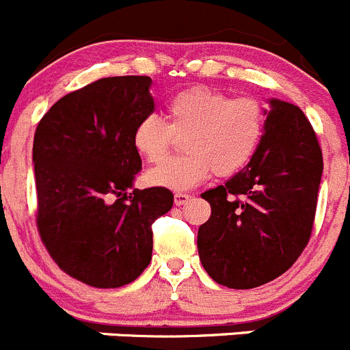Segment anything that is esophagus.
<instances>
[{
    "instance_id": "1",
    "label": "esophagus",
    "mask_w": 350,
    "mask_h": 350,
    "mask_svg": "<svg viewBox=\"0 0 350 350\" xmlns=\"http://www.w3.org/2000/svg\"><path fill=\"white\" fill-rule=\"evenodd\" d=\"M173 199H175V204H177V206H185L189 201H191L192 196L184 194V192H175Z\"/></svg>"
}]
</instances>
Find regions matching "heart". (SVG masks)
Returning a JSON list of instances; mask_svg holds the SVG:
<instances>
[{"label":"heart","instance_id":"b5f03b06","mask_svg":"<svg viewBox=\"0 0 350 350\" xmlns=\"http://www.w3.org/2000/svg\"><path fill=\"white\" fill-rule=\"evenodd\" d=\"M166 123L146 116L135 125L134 148L149 163L166 158L175 137H183L185 154L149 170L156 187L184 191L209 173L232 177L256 154L265 132V106L254 98H234L206 85H192L166 103Z\"/></svg>","mask_w":350,"mask_h":350}]
</instances>
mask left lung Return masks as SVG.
<instances>
[{
  "label": "left lung",
  "mask_w": 350,
  "mask_h": 350,
  "mask_svg": "<svg viewBox=\"0 0 350 350\" xmlns=\"http://www.w3.org/2000/svg\"><path fill=\"white\" fill-rule=\"evenodd\" d=\"M261 142L244 170L202 192L211 216L198 232L209 277L228 288H254L284 275L314 225L323 154L301 108L271 99Z\"/></svg>",
  "instance_id": "left-lung-1"
}]
</instances>
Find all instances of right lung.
I'll return each mask as SVG.
<instances>
[{"label":"right lung","mask_w":350,"mask_h":350,"mask_svg":"<svg viewBox=\"0 0 350 350\" xmlns=\"http://www.w3.org/2000/svg\"><path fill=\"white\" fill-rule=\"evenodd\" d=\"M146 75L106 77L63 96L39 122L32 161L39 237L53 261L96 288L131 284L148 268L166 187L134 189L142 161L134 129L154 111Z\"/></svg>","instance_id":"1"}]
</instances>
